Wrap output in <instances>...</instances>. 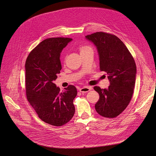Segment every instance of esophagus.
I'll use <instances>...</instances> for the list:
<instances>
[{
	"instance_id": "1",
	"label": "esophagus",
	"mask_w": 156,
	"mask_h": 156,
	"mask_svg": "<svg viewBox=\"0 0 156 156\" xmlns=\"http://www.w3.org/2000/svg\"><path fill=\"white\" fill-rule=\"evenodd\" d=\"M92 88L90 87H88V86H83V87L79 89V91L82 93H85V92H89Z\"/></svg>"
}]
</instances>
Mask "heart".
<instances>
[{
	"label": "heart",
	"mask_w": 156,
	"mask_h": 156,
	"mask_svg": "<svg viewBox=\"0 0 156 156\" xmlns=\"http://www.w3.org/2000/svg\"><path fill=\"white\" fill-rule=\"evenodd\" d=\"M89 49H91V48L90 46H82L80 47V53H82V52H84V51H87Z\"/></svg>",
	"instance_id": "obj_1"
}]
</instances>
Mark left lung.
Instances as JSON below:
<instances>
[{"mask_svg": "<svg viewBox=\"0 0 156 156\" xmlns=\"http://www.w3.org/2000/svg\"><path fill=\"white\" fill-rule=\"evenodd\" d=\"M97 49L100 70L108 75V89L95 86L100 98L95 105L101 116L115 118L122 113L129 103L135 85L136 66L129 50L119 38L113 34L97 32L85 36Z\"/></svg>", "mask_w": 156, "mask_h": 156, "instance_id": "1", "label": "left lung"}]
</instances>
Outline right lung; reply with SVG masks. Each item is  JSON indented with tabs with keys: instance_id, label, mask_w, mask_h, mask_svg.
<instances>
[{
	"instance_id": "1",
	"label": "right lung",
	"mask_w": 156,
	"mask_h": 156,
	"mask_svg": "<svg viewBox=\"0 0 156 156\" xmlns=\"http://www.w3.org/2000/svg\"><path fill=\"white\" fill-rule=\"evenodd\" d=\"M72 40L46 39L31 51L25 62L27 99L41 120L56 126L69 122L75 113L73 100L77 94L76 88L70 85L61 92L53 82L62 69L61 53Z\"/></svg>"
}]
</instances>
